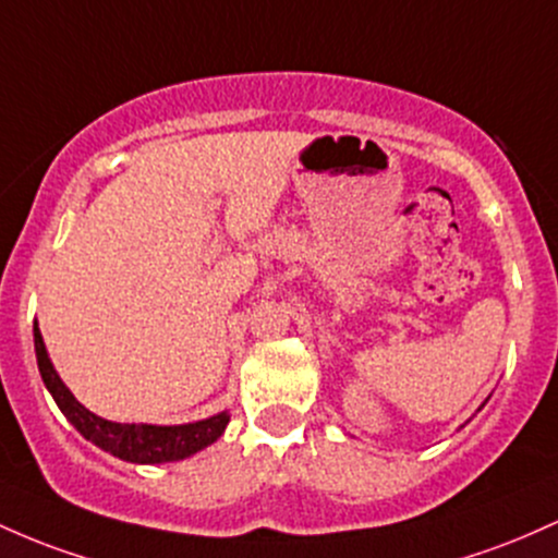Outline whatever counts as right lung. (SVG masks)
<instances>
[{"mask_svg": "<svg viewBox=\"0 0 558 558\" xmlns=\"http://www.w3.org/2000/svg\"><path fill=\"white\" fill-rule=\"evenodd\" d=\"M34 348L36 363H39V374L52 392L58 409L65 414L68 422L76 427L86 440L94 446L108 450L116 459L131 461V464H168V461H181L186 456L197 453V450L208 448L223 435L229 424V414L203 418V422L192 424H173V427H158V424H118L108 418L92 414L89 409L73 398V392L62 385V379L54 372L52 361H49L47 348H44L39 324H34Z\"/></svg>", "mask_w": 558, "mask_h": 558, "instance_id": "add662e5", "label": "right lung"}]
</instances>
